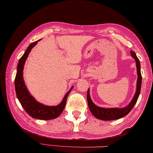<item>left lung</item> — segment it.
I'll use <instances>...</instances> for the list:
<instances>
[{
  "instance_id": "left-lung-1",
  "label": "left lung",
  "mask_w": 153,
  "mask_h": 153,
  "mask_svg": "<svg viewBox=\"0 0 153 153\" xmlns=\"http://www.w3.org/2000/svg\"><path fill=\"white\" fill-rule=\"evenodd\" d=\"M131 55L132 56L133 59H135L136 61V66H137V89L135 96L133 98L132 100L131 101L129 104L127 105V106L123 108H104L98 107L95 105L90 98L89 94V88L87 92V101H88V108L92 114L93 116L96 117L97 119L105 121L109 120H117L120 118L126 116V115L128 114L130 111L132 110L134 105H135L137 101L138 98L141 92V83H142V76L141 73V64L139 59L137 57L135 53L131 51Z\"/></svg>"
}]
</instances>
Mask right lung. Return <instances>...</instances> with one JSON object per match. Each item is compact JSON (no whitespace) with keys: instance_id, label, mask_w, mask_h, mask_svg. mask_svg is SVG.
Listing matches in <instances>:
<instances>
[{"instance_id":"obj_1","label":"right lung","mask_w":153,"mask_h":153,"mask_svg":"<svg viewBox=\"0 0 153 153\" xmlns=\"http://www.w3.org/2000/svg\"><path fill=\"white\" fill-rule=\"evenodd\" d=\"M38 41L31 43L22 57L20 59L17 66L16 75L15 78V89L18 100L29 116L38 120H49L57 118L63 112L65 104H66L68 95L73 89V86L65 94L60 104L56 106H48V105L42 104L37 102L36 99L30 94L23 79V69L27 56Z\"/></svg>"}]
</instances>
